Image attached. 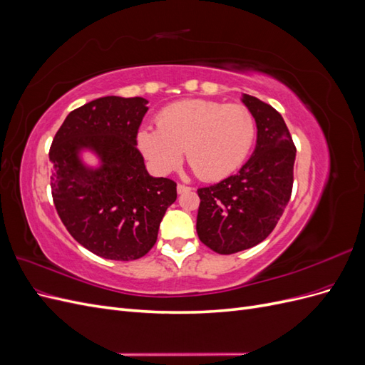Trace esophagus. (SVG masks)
Listing matches in <instances>:
<instances>
[{"instance_id": "1", "label": "esophagus", "mask_w": 365, "mask_h": 365, "mask_svg": "<svg viewBox=\"0 0 365 365\" xmlns=\"http://www.w3.org/2000/svg\"><path fill=\"white\" fill-rule=\"evenodd\" d=\"M176 190H178V193H187V192L192 190V187L184 185V184H178V185H176Z\"/></svg>"}]
</instances>
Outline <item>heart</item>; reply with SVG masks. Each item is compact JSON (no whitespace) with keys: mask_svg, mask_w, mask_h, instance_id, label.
<instances>
[{"mask_svg":"<svg viewBox=\"0 0 365 365\" xmlns=\"http://www.w3.org/2000/svg\"><path fill=\"white\" fill-rule=\"evenodd\" d=\"M256 121L244 105L215 101H181L165 106L158 128L138 130L137 145L158 173L175 170L187 155L193 172L205 181L225 178L248 155Z\"/></svg>","mask_w":365,"mask_h":365,"instance_id":"heart-1","label":"heart"}]
</instances>
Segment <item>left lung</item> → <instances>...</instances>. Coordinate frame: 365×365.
<instances>
[{"mask_svg": "<svg viewBox=\"0 0 365 365\" xmlns=\"http://www.w3.org/2000/svg\"><path fill=\"white\" fill-rule=\"evenodd\" d=\"M256 120L257 141L236 175L197 189L196 231L219 254H235L267 239L289 202L295 146L283 117L257 97L242 94Z\"/></svg>", "mask_w": 365, "mask_h": 365, "instance_id": "1", "label": "left lung"}]
</instances>
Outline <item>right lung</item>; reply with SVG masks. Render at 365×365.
I'll return each instance as SVG.
<instances>
[{
    "instance_id": "1",
    "label": "right lung",
    "mask_w": 365,
    "mask_h": 365,
    "mask_svg": "<svg viewBox=\"0 0 365 365\" xmlns=\"http://www.w3.org/2000/svg\"><path fill=\"white\" fill-rule=\"evenodd\" d=\"M143 97L106 96L71 111L50 148L51 195L70 235L109 260H135L155 245L176 182L153 178L137 149ZM90 150L97 168L80 157Z\"/></svg>"
}]
</instances>
